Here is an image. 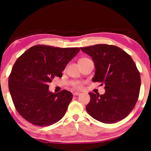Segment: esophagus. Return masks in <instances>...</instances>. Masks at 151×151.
Instances as JSON below:
<instances>
[{
    "instance_id": "34e87169",
    "label": "esophagus",
    "mask_w": 151,
    "mask_h": 151,
    "mask_svg": "<svg viewBox=\"0 0 151 151\" xmlns=\"http://www.w3.org/2000/svg\"><path fill=\"white\" fill-rule=\"evenodd\" d=\"M81 93H79V92H75L73 93V95H75V96H78V95H81Z\"/></svg>"
}]
</instances>
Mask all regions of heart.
Returning <instances> with one entry per match:
<instances>
[{
    "mask_svg": "<svg viewBox=\"0 0 151 151\" xmlns=\"http://www.w3.org/2000/svg\"><path fill=\"white\" fill-rule=\"evenodd\" d=\"M82 59H86V58H82ZM83 83L81 82H76L73 84V87L77 89H82L83 88Z\"/></svg>",
    "mask_w": 151,
    "mask_h": 151,
    "instance_id": "heart-1",
    "label": "heart"
}]
</instances>
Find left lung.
<instances>
[{"label": "left lung", "mask_w": 151, "mask_h": 151, "mask_svg": "<svg viewBox=\"0 0 151 151\" xmlns=\"http://www.w3.org/2000/svg\"><path fill=\"white\" fill-rule=\"evenodd\" d=\"M95 63L93 82L105 86L104 95L89 93L86 111L102 123H115L126 117L139 97L140 73L132 58L117 46L98 44L81 47Z\"/></svg>", "instance_id": "1"}]
</instances>
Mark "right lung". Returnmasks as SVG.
Instances as JSON below:
<instances>
[{
	"instance_id": "add662e5",
	"label": "right lung",
	"mask_w": 151,
	"mask_h": 151,
	"mask_svg": "<svg viewBox=\"0 0 151 151\" xmlns=\"http://www.w3.org/2000/svg\"><path fill=\"white\" fill-rule=\"evenodd\" d=\"M80 51L78 47L60 48L44 45L30 47L12 67L8 88L16 110L36 126H49L65 114L72 101L69 91L49 92V83L62 77L67 64Z\"/></svg>"
}]
</instances>
